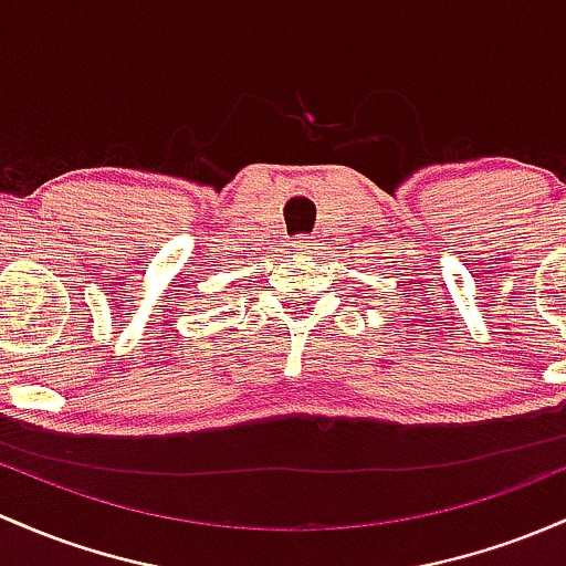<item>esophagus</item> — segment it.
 I'll return each mask as SVG.
<instances>
[{
  "label": "esophagus",
  "mask_w": 566,
  "mask_h": 566,
  "mask_svg": "<svg viewBox=\"0 0 566 566\" xmlns=\"http://www.w3.org/2000/svg\"><path fill=\"white\" fill-rule=\"evenodd\" d=\"M293 247L297 252H312V250H316V239H314V235H308V233H301L293 241Z\"/></svg>",
  "instance_id": "obj_1"
}]
</instances>
